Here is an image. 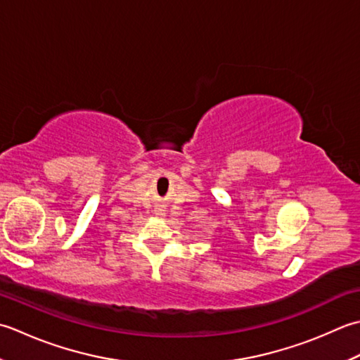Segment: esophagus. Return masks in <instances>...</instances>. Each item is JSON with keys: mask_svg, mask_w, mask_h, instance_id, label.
Segmentation results:
<instances>
[{"mask_svg": "<svg viewBox=\"0 0 360 360\" xmlns=\"http://www.w3.org/2000/svg\"><path fill=\"white\" fill-rule=\"evenodd\" d=\"M157 214H158V216H163L165 212H163V210H157Z\"/></svg>", "mask_w": 360, "mask_h": 360, "instance_id": "34e87169", "label": "esophagus"}]
</instances>
